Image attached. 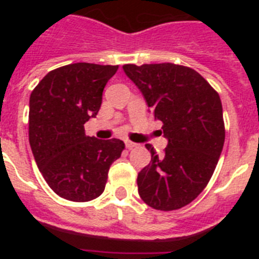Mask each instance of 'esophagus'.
Wrapping results in <instances>:
<instances>
[{
    "label": "esophagus",
    "mask_w": 259,
    "mask_h": 259,
    "mask_svg": "<svg viewBox=\"0 0 259 259\" xmlns=\"http://www.w3.org/2000/svg\"><path fill=\"white\" fill-rule=\"evenodd\" d=\"M136 145H137V144L132 143V141H130V140H125V146H127L128 149H134V148H136Z\"/></svg>",
    "instance_id": "esophagus-1"
}]
</instances>
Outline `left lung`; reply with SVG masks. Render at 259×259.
Wrapping results in <instances>:
<instances>
[{"label":"left lung","instance_id":"8db88e82","mask_svg":"<svg viewBox=\"0 0 259 259\" xmlns=\"http://www.w3.org/2000/svg\"><path fill=\"white\" fill-rule=\"evenodd\" d=\"M168 140L163 154L150 144L152 161L137 175L141 200L161 211L191 203L211 179L223 149V109L218 92L197 71L175 63L124 65Z\"/></svg>","mask_w":259,"mask_h":259}]
</instances>
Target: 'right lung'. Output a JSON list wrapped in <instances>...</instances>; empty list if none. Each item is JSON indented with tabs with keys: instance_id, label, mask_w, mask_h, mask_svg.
Listing matches in <instances>:
<instances>
[{
	"instance_id": "obj_1",
	"label": "right lung",
	"mask_w": 259,
	"mask_h": 259,
	"mask_svg": "<svg viewBox=\"0 0 259 259\" xmlns=\"http://www.w3.org/2000/svg\"><path fill=\"white\" fill-rule=\"evenodd\" d=\"M119 66L71 63L48 72L29 98L28 136L38 170L59 197L87 202L101 196L107 172L125 145L85 136L102 92Z\"/></svg>"
}]
</instances>
